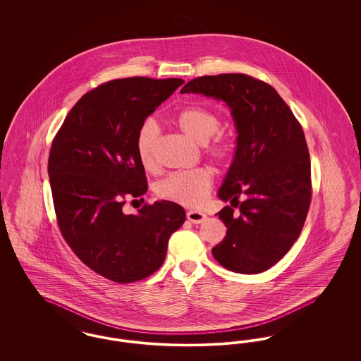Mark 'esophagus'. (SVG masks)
Instances as JSON below:
<instances>
[{
	"label": "esophagus",
	"instance_id": "34e87169",
	"mask_svg": "<svg viewBox=\"0 0 361 361\" xmlns=\"http://www.w3.org/2000/svg\"><path fill=\"white\" fill-rule=\"evenodd\" d=\"M187 218L188 221H190L192 224H199L202 222H204V219L207 218L206 214L200 212V211H195V209H190L187 212Z\"/></svg>",
	"mask_w": 361,
	"mask_h": 361
}]
</instances>
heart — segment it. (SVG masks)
<instances>
[{"label": "heart", "instance_id": "heart-1", "mask_svg": "<svg viewBox=\"0 0 361 361\" xmlns=\"http://www.w3.org/2000/svg\"><path fill=\"white\" fill-rule=\"evenodd\" d=\"M177 127L195 142L203 145L204 153L216 164H224L231 154L230 139L221 128V118L203 106H185L174 116ZM161 130L153 119L140 124L137 134V154L140 165L147 171L157 169L155 150ZM214 181V173L206 166L171 173L162 178L155 192L159 197L187 207H199L208 196Z\"/></svg>", "mask_w": 361, "mask_h": 361}]
</instances>
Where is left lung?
Masks as SVG:
<instances>
[{
  "instance_id": "1",
  "label": "left lung",
  "mask_w": 361,
  "mask_h": 361,
  "mask_svg": "<svg viewBox=\"0 0 361 361\" xmlns=\"http://www.w3.org/2000/svg\"><path fill=\"white\" fill-rule=\"evenodd\" d=\"M181 93L224 100L238 133L218 196L238 207L240 215L230 206L218 212L227 231L212 256L233 272H264L291 249L309 212L311 166L303 128L272 86L246 74L197 77Z\"/></svg>"
}]
</instances>
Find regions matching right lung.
<instances>
[{
	"instance_id": "right-lung-1",
	"label": "right lung",
	"mask_w": 361,
	"mask_h": 361,
	"mask_svg": "<svg viewBox=\"0 0 361 361\" xmlns=\"http://www.w3.org/2000/svg\"><path fill=\"white\" fill-rule=\"evenodd\" d=\"M183 84L146 77L108 81L77 102L52 140L49 176L58 227L75 256L108 280L133 283L154 274L171 235L185 222L184 208L166 200L135 215L121 209L127 197L147 190L137 130Z\"/></svg>"
}]
</instances>
